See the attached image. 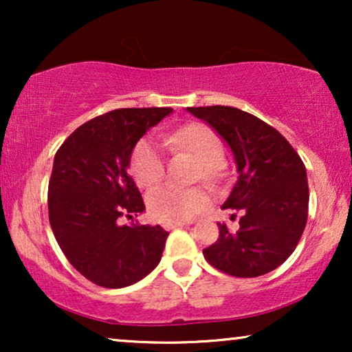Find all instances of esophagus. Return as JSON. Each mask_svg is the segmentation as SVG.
<instances>
[{
	"label": "esophagus",
	"mask_w": 352,
	"mask_h": 352,
	"mask_svg": "<svg viewBox=\"0 0 352 352\" xmlns=\"http://www.w3.org/2000/svg\"><path fill=\"white\" fill-rule=\"evenodd\" d=\"M182 226H186V223H166V224H163V228H165L166 230H171V229L182 228Z\"/></svg>",
	"instance_id": "1"
}]
</instances>
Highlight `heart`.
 Returning <instances> with one entry per match:
<instances>
[{"label": "heart", "instance_id": "b5f03b06", "mask_svg": "<svg viewBox=\"0 0 352 352\" xmlns=\"http://www.w3.org/2000/svg\"><path fill=\"white\" fill-rule=\"evenodd\" d=\"M165 144L176 151H186L204 166L206 179H216L224 158V147L213 129L205 124H187L165 136ZM131 171L141 187H152L165 176V158L153 139H142L134 147ZM206 195L201 190H186L176 186H160L148 192V213L162 223H184L205 208Z\"/></svg>", "mask_w": 352, "mask_h": 352}]
</instances>
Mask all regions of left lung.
I'll list each match as a JSON object with an SVG mask.
<instances>
[{"mask_svg":"<svg viewBox=\"0 0 352 352\" xmlns=\"http://www.w3.org/2000/svg\"><path fill=\"white\" fill-rule=\"evenodd\" d=\"M187 112L224 139L239 173L223 205L240 211L239 228L218 224L219 237L204 250L205 259L234 277L274 271L295 252L306 228L305 163L277 129L252 113L228 105L187 107Z\"/></svg>","mask_w":352,"mask_h":352,"instance_id":"left-lung-1","label":"left lung"}]
</instances>
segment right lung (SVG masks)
I'll use <instances>...</instances> for the list:
<instances>
[{"instance_id":"obj_1","label":"right lung","mask_w":352,"mask_h":352,"mask_svg":"<svg viewBox=\"0 0 352 352\" xmlns=\"http://www.w3.org/2000/svg\"><path fill=\"white\" fill-rule=\"evenodd\" d=\"M171 112L170 107L112 110L76 128L56 153L47 187L51 229L69 263L96 285L129 287L160 263L166 230L120 226L118 219L146 210L128 175L131 153Z\"/></svg>"}]
</instances>
